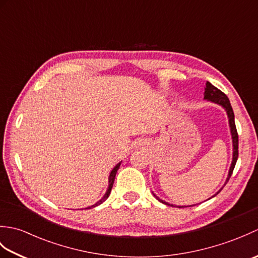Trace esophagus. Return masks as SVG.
Here are the masks:
<instances>
[{
    "mask_svg": "<svg viewBox=\"0 0 258 258\" xmlns=\"http://www.w3.org/2000/svg\"><path fill=\"white\" fill-rule=\"evenodd\" d=\"M138 145H141V143H138Z\"/></svg>",
    "mask_w": 258,
    "mask_h": 258,
    "instance_id": "1",
    "label": "esophagus"
}]
</instances>
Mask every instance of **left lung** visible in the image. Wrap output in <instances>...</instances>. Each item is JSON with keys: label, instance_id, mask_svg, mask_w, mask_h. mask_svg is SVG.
Here are the masks:
<instances>
[{"label": "left lung", "instance_id": "8db88e82", "mask_svg": "<svg viewBox=\"0 0 258 258\" xmlns=\"http://www.w3.org/2000/svg\"><path fill=\"white\" fill-rule=\"evenodd\" d=\"M204 100L208 101V102H212V103H215L217 105L222 106L224 109H225V112L227 114V118H228V125H229V131H231V136H232V143H233V158H232V164H231V167H229V171L227 174V178H226V182H228L229 177L232 176V173L234 171V167H235V164L237 162V158H238V135H237V131H236V126H235V116H234V112H233V108L231 103H229L228 97L224 94L222 91H220L217 89V87L214 86L213 84H211L210 82H206L205 83V87H204ZM225 182V184H226ZM224 184V185H225ZM223 188V187H222ZM222 188L217 191V193L214 194L212 197H215L220 191L222 190ZM156 199L162 202L163 204H166V205H171L174 206L173 204H169V203L165 202L161 200L160 197L156 196L154 193H153ZM210 197V199H212ZM208 199V200H210ZM188 206H193V205H188ZM177 207H187V206H178Z\"/></svg>", "mask_w": 258, "mask_h": 258}]
</instances>
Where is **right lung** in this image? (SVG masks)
<instances>
[{"label":"right lung","mask_w":258,"mask_h":258,"mask_svg":"<svg viewBox=\"0 0 258 258\" xmlns=\"http://www.w3.org/2000/svg\"><path fill=\"white\" fill-rule=\"evenodd\" d=\"M120 163H122V161H120L119 163H117L116 165L114 166V168L112 169L111 171V173H109V176H108V186H107V189H106V193L104 194V196L102 197V199L100 200V201H97L95 204H93V205H91V206H87V207H85L86 210H90V208H93V207H96V206H98V205H101L103 202H105L107 199H108V196H109V194H111V190H112V187H113V184H114V179H115V176H116V173H117V169L119 168V166H120ZM82 210H83V208H82Z\"/></svg>","instance_id":"right-lung-1"}]
</instances>
